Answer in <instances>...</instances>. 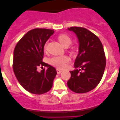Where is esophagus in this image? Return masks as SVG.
<instances>
[{
  "label": "esophagus",
  "mask_w": 120,
  "mask_h": 120,
  "mask_svg": "<svg viewBox=\"0 0 120 120\" xmlns=\"http://www.w3.org/2000/svg\"><path fill=\"white\" fill-rule=\"evenodd\" d=\"M56 71H57V73L58 74H60V73H61V72H62V70H59V69H57L56 70Z\"/></svg>",
  "instance_id": "obj_1"
}]
</instances>
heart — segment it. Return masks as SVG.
<instances>
[{
  "label": "heart",
  "instance_id": "heart-1",
  "mask_svg": "<svg viewBox=\"0 0 120 120\" xmlns=\"http://www.w3.org/2000/svg\"><path fill=\"white\" fill-rule=\"evenodd\" d=\"M58 40L61 45L65 47H68L72 42L71 38L68 35L66 34H61L58 37ZM45 49H46V44L45 45ZM68 61V59L67 57L58 56L54 57L50 60V63L54 67L59 68H64L66 67V64Z\"/></svg>",
  "mask_w": 120,
  "mask_h": 120
}]
</instances>
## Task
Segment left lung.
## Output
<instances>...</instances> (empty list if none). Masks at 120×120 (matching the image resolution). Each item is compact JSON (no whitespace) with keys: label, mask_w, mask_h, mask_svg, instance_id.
<instances>
[{"label":"left lung","mask_w":120,"mask_h":120,"mask_svg":"<svg viewBox=\"0 0 120 120\" xmlns=\"http://www.w3.org/2000/svg\"><path fill=\"white\" fill-rule=\"evenodd\" d=\"M67 30L74 32L79 43L75 70L70 71L68 87L78 94L88 92L96 87L103 75L106 64L103 47L99 38L87 29L72 26Z\"/></svg>","instance_id":"8db88e82"}]
</instances>
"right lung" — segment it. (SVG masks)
<instances>
[{
    "label": "right lung",
    "mask_w": 120,
    "mask_h": 120,
    "mask_svg": "<svg viewBox=\"0 0 120 120\" xmlns=\"http://www.w3.org/2000/svg\"><path fill=\"white\" fill-rule=\"evenodd\" d=\"M54 30L36 28L23 36L15 47L13 53V71L18 81L29 92L37 95L51 89L57 74L56 70L42 61L43 48ZM47 67L41 71L37 68Z\"/></svg>",
    "instance_id": "right-lung-1"
}]
</instances>
